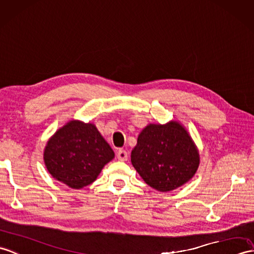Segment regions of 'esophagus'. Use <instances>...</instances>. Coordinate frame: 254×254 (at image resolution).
Wrapping results in <instances>:
<instances>
[{"instance_id": "obj_1", "label": "esophagus", "mask_w": 254, "mask_h": 254, "mask_svg": "<svg viewBox=\"0 0 254 254\" xmlns=\"http://www.w3.org/2000/svg\"><path fill=\"white\" fill-rule=\"evenodd\" d=\"M117 158L119 159L120 161L127 160V151L125 149H119L117 152Z\"/></svg>"}]
</instances>
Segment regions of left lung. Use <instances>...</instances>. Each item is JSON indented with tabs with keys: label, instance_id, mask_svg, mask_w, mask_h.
<instances>
[{
	"label": "left lung",
	"instance_id": "left-lung-1",
	"mask_svg": "<svg viewBox=\"0 0 254 254\" xmlns=\"http://www.w3.org/2000/svg\"><path fill=\"white\" fill-rule=\"evenodd\" d=\"M131 161L147 184L160 191L173 190L196 173L199 154L186 129L178 122L149 125L137 138Z\"/></svg>",
	"mask_w": 254,
	"mask_h": 254
}]
</instances>
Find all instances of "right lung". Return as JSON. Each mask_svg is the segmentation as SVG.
I'll use <instances>...</instances> for the list:
<instances>
[{
	"mask_svg": "<svg viewBox=\"0 0 254 254\" xmlns=\"http://www.w3.org/2000/svg\"><path fill=\"white\" fill-rule=\"evenodd\" d=\"M114 157L96 127L81 121H70L58 129L44 151L45 166L53 178L75 190L92 184Z\"/></svg>",
	"mask_w": 254,
	"mask_h": 254,
	"instance_id": "1",
	"label": "right lung"
}]
</instances>
